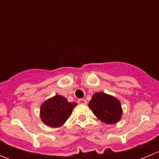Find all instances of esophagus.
<instances>
[{
  "label": "esophagus",
  "mask_w": 159,
  "mask_h": 159,
  "mask_svg": "<svg viewBox=\"0 0 159 159\" xmlns=\"http://www.w3.org/2000/svg\"><path fill=\"white\" fill-rule=\"evenodd\" d=\"M78 103H80V104H87V100L84 99H79Z\"/></svg>",
  "instance_id": "obj_1"
}]
</instances>
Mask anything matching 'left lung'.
<instances>
[{
	"instance_id": "left-lung-1",
	"label": "left lung",
	"mask_w": 159,
	"mask_h": 159,
	"mask_svg": "<svg viewBox=\"0 0 159 159\" xmlns=\"http://www.w3.org/2000/svg\"><path fill=\"white\" fill-rule=\"evenodd\" d=\"M88 107L100 121L107 124L118 123L123 114L119 99L104 92L95 93L90 100Z\"/></svg>"
}]
</instances>
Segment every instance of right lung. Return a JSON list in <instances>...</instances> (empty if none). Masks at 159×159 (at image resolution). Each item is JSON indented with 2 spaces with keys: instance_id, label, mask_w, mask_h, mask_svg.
Instances as JSON below:
<instances>
[{
  "instance_id": "right-lung-1",
  "label": "right lung",
  "mask_w": 159,
  "mask_h": 159,
  "mask_svg": "<svg viewBox=\"0 0 159 159\" xmlns=\"http://www.w3.org/2000/svg\"><path fill=\"white\" fill-rule=\"evenodd\" d=\"M76 105L62 95H56L42 103L40 119L48 127H59L67 121Z\"/></svg>"
}]
</instances>
